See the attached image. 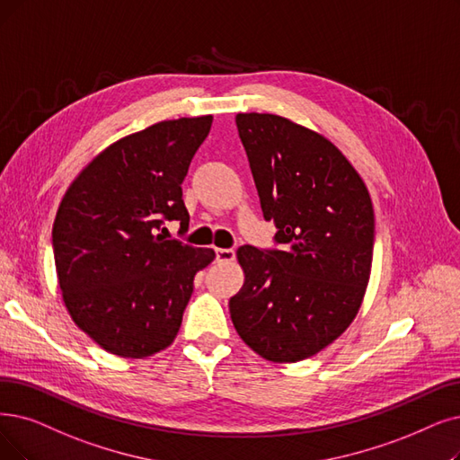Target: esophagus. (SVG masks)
I'll return each instance as SVG.
<instances>
[{
	"label": "esophagus",
	"instance_id": "1",
	"mask_svg": "<svg viewBox=\"0 0 460 460\" xmlns=\"http://www.w3.org/2000/svg\"><path fill=\"white\" fill-rule=\"evenodd\" d=\"M235 259L234 249H215V261L217 262H230Z\"/></svg>",
	"mask_w": 460,
	"mask_h": 460
}]
</instances>
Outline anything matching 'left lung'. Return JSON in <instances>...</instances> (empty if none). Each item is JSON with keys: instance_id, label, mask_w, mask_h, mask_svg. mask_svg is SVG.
Returning a JSON list of instances; mask_svg holds the SVG:
<instances>
[{"instance_id": "obj_1", "label": "left lung", "mask_w": 460, "mask_h": 460, "mask_svg": "<svg viewBox=\"0 0 460 460\" xmlns=\"http://www.w3.org/2000/svg\"><path fill=\"white\" fill-rule=\"evenodd\" d=\"M235 124L278 234L271 249H237L245 283L230 298V317L266 360L298 362L357 315L374 256L372 199L326 137L268 113H240Z\"/></svg>"}]
</instances>
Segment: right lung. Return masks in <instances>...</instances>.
<instances>
[{
	"label": "right lung",
	"mask_w": 460,
	"mask_h": 460,
	"mask_svg": "<svg viewBox=\"0 0 460 460\" xmlns=\"http://www.w3.org/2000/svg\"><path fill=\"white\" fill-rule=\"evenodd\" d=\"M213 117L164 120L98 155L71 182L52 226L58 283L71 319L105 351L143 358L177 336L194 275L213 249L168 240L189 230L182 179Z\"/></svg>",
	"instance_id": "1"
}]
</instances>
